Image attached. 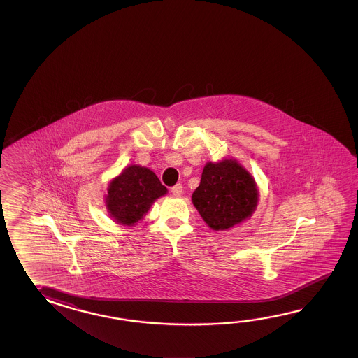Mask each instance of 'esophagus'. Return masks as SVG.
I'll return each instance as SVG.
<instances>
[{"instance_id":"obj_1","label":"esophagus","mask_w":358,"mask_h":358,"mask_svg":"<svg viewBox=\"0 0 358 358\" xmlns=\"http://www.w3.org/2000/svg\"><path fill=\"white\" fill-rule=\"evenodd\" d=\"M171 191H172V194H173V196H181L182 195L183 192V186L181 185V183H177L176 186H173L172 189H171Z\"/></svg>"}]
</instances>
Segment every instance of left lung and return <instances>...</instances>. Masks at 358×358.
<instances>
[{"label": "left lung", "mask_w": 358, "mask_h": 358, "mask_svg": "<svg viewBox=\"0 0 358 358\" xmlns=\"http://www.w3.org/2000/svg\"><path fill=\"white\" fill-rule=\"evenodd\" d=\"M192 204L214 231H227L255 212L259 189L255 178L234 158L208 162Z\"/></svg>", "instance_id": "1"}]
</instances>
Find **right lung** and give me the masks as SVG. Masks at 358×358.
Here are the masks:
<instances>
[{
    "label": "right lung",
    "instance_id": "right-lung-1",
    "mask_svg": "<svg viewBox=\"0 0 358 358\" xmlns=\"http://www.w3.org/2000/svg\"><path fill=\"white\" fill-rule=\"evenodd\" d=\"M167 192V187L152 169L131 164L110 181L106 206L116 223L135 226L145 217L154 201Z\"/></svg>",
    "mask_w": 358,
    "mask_h": 358
}]
</instances>
